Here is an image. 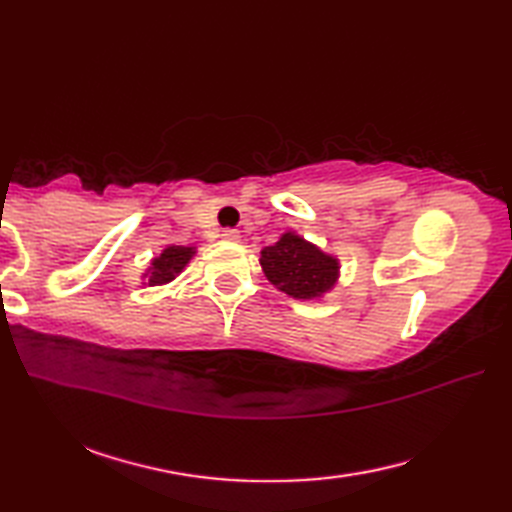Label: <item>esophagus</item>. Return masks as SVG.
I'll return each mask as SVG.
<instances>
[{
	"label": "esophagus",
	"mask_w": 512,
	"mask_h": 512,
	"mask_svg": "<svg viewBox=\"0 0 512 512\" xmlns=\"http://www.w3.org/2000/svg\"><path fill=\"white\" fill-rule=\"evenodd\" d=\"M222 239H226V242H239V231H235V228H224Z\"/></svg>",
	"instance_id": "1"
}]
</instances>
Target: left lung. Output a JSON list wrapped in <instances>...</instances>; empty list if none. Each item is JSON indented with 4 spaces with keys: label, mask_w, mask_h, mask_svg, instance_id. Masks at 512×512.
I'll use <instances>...</instances> for the list:
<instances>
[{
    "label": "left lung",
    "mask_w": 512,
    "mask_h": 512,
    "mask_svg": "<svg viewBox=\"0 0 512 512\" xmlns=\"http://www.w3.org/2000/svg\"><path fill=\"white\" fill-rule=\"evenodd\" d=\"M266 279L295 299H317L339 279V259L323 253L297 233H284L259 257Z\"/></svg>",
    "instance_id": "left-lung-1"
}]
</instances>
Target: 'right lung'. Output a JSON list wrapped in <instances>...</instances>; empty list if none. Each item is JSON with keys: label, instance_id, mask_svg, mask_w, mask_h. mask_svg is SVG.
<instances>
[{"label": "right lung", "instance_id": "1", "mask_svg": "<svg viewBox=\"0 0 512 512\" xmlns=\"http://www.w3.org/2000/svg\"><path fill=\"white\" fill-rule=\"evenodd\" d=\"M193 255H195L193 246H167L156 259H151V266L145 275L147 284L149 286L169 284L171 279H176V275L182 273L184 266L191 262Z\"/></svg>", "mask_w": 512, "mask_h": 512}]
</instances>
